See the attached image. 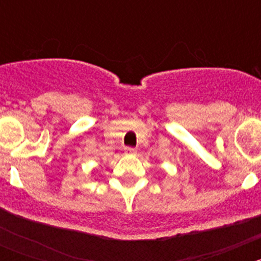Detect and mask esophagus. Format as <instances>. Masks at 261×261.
I'll list each match as a JSON object with an SVG mask.
<instances>
[{
    "instance_id": "34e87169",
    "label": "esophagus",
    "mask_w": 261,
    "mask_h": 261,
    "mask_svg": "<svg viewBox=\"0 0 261 261\" xmlns=\"http://www.w3.org/2000/svg\"><path fill=\"white\" fill-rule=\"evenodd\" d=\"M125 154L126 155H136V149L134 147H125Z\"/></svg>"
}]
</instances>
